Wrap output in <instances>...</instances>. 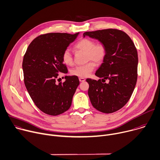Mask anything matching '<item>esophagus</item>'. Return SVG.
I'll use <instances>...</instances> for the list:
<instances>
[{
  "mask_svg": "<svg viewBox=\"0 0 160 160\" xmlns=\"http://www.w3.org/2000/svg\"><path fill=\"white\" fill-rule=\"evenodd\" d=\"M79 80L80 82H84V81H85L86 79H85L84 78H79Z\"/></svg>",
  "mask_w": 160,
  "mask_h": 160,
  "instance_id": "esophagus-1",
  "label": "esophagus"
}]
</instances>
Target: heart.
Returning <instances> with one entry per match:
<instances>
[{
	"instance_id": "1",
	"label": "heart",
	"mask_w": 160,
	"mask_h": 160,
	"mask_svg": "<svg viewBox=\"0 0 160 160\" xmlns=\"http://www.w3.org/2000/svg\"><path fill=\"white\" fill-rule=\"evenodd\" d=\"M74 49L77 51L86 52V60L89 61L86 64L78 66L71 70V74L79 78L89 76L96 67V63L98 64L102 63L107 56V50L104 43L100 42L95 43L94 41L89 38H82L78 41L74 45ZM62 60L68 66L73 64L74 58L69 49L67 48L63 52Z\"/></svg>"
}]
</instances>
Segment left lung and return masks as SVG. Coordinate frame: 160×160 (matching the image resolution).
<instances>
[{
  "mask_svg": "<svg viewBox=\"0 0 160 160\" xmlns=\"http://www.w3.org/2000/svg\"><path fill=\"white\" fill-rule=\"evenodd\" d=\"M84 37L97 39L107 47V56L95 75L103 79H87L88 95L93 107L111 113L122 108L131 98L138 79V55L131 38L117 29L85 32ZM109 82L106 83L105 80Z\"/></svg>",
  "mask_w": 160,
  "mask_h": 160,
  "instance_id": "obj_1",
  "label": "left lung"
}]
</instances>
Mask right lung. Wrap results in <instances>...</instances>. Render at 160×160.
<instances>
[{"label": "right lung", "mask_w": 160, "mask_h": 160, "mask_svg": "<svg viewBox=\"0 0 160 160\" xmlns=\"http://www.w3.org/2000/svg\"><path fill=\"white\" fill-rule=\"evenodd\" d=\"M78 35H41L31 42L24 55L22 66L25 86L35 105L46 114L56 116L71 106L79 84L78 78L65 76L66 81L58 84L57 81L59 73L68 72L62 54Z\"/></svg>", "instance_id": "obj_1"}]
</instances>
